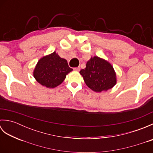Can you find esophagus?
<instances>
[{
    "instance_id": "obj_1",
    "label": "esophagus",
    "mask_w": 153,
    "mask_h": 153,
    "mask_svg": "<svg viewBox=\"0 0 153 153\" xmlns=\"http://www.w3.org/2000/svg\"><path fill=\"white\" fill-rule=\"evenodd\" d=\"M74 70H76V71H79L80 70V67H77V68H74Z\"/></svg>"
}]
</instances>
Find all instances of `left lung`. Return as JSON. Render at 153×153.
Instances as JSON below:
<instances>
[{"label":"left lung","mask_w":153,"mask_h":153,"mask_svg":"<svg viewBox=\"0 0 153 153\" xmlns=\"http://www.w3.org/2000/svg\"><path fill=\"white\" fill-rule=\"evenodd\" d=\"M87 86L93 91L102 92L112 89L117 83L116 74L112 64L97 56L87 61L79 71Z\"/></svg>","instance_id":"obj_1"}]
</instances>
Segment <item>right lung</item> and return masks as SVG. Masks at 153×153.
Wrapping results in <instances>:
<instances>
[{"label": "right lung", "instance_id": "obj_1", "mask_svg": "<svg viewBox=\"0 0 153 153\" xmlns=\"http://www.w3.org/2000/svg\"><path fill=\"white\" fill-rule=\"evenodd\" d=\"M73 70L67 60L56 52L40 58L33 70V77L41 85L54 88L62 83L67 75Z\"/></svg>", "mask_w": 153, "mask_h": 153}]
</instances>
